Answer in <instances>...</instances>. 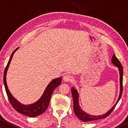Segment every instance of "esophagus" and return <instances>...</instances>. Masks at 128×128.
<instances>
[{"label":"esophagus","mask_w":128,"mask_h":128,"mask_svg":"<svg viewBox=\"0 0 128 128\" xmlns=\"http://www.w3.org/2000/svg\"><path fill=\"white\" fill-rule=\"evenodd\" d=\"M73 80V77L70 74H66L63 77V80L64 82H70Z\"/></svg>","instance_id":"esophagus-1"}]
</instances>
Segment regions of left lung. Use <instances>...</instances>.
<instances>
[{"instance_id":"obj_1","label":"left lung","mask_w":128,"mask_h":128,"mask_svg":"<svg viewBox=\"0 0 128 128\" xmlns=\"http://www.w3.org/2000/svg\"><path fill=\"white\" fill-rule=\"evenodd\" d=\"M112 63L114 64V66L118 68L119 70V73H120V94H119L118 98L117 100L116 103L113 107H112L109 111H108L107 113H106L102 115H92V114H88L86 113L85 111L81 109V107L79 105V95L78 92L77 90L75 88L73 87L71 88V92H72L73 100V109H74V112L78 118L80 120L84 121V122H88V121H92L94 120H97L101 118H104L106 117L109 116L110 114L113 111L114 108L115 107L117 103L120 100L121 95H122V78H123V68L122 65L121 64L120 62L118 60V58L116 57L114 54L112 56V60H111Z\"/></svg>"}]
</instances>
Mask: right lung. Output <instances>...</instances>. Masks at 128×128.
Masks as SVG:
<instances>
[{
    "instance_id": "add662e5",
    "label": "right lung",
    "mask_w": 128,
    "mask_h": 128,
    "mask_svg": "<svg viewBox=\"0 0 128 128\" xmlns=\"http://www.w3.org/2000/svg\"><path fill=\"white\" fill-rule=\"evenodd\" d=\"M18 49V47L16 50H14V51L12 52L7 66L6 67L5 70H4L3 76L4 86H5L6 91V92H7L10 102L16 111L18 112L19 113L25 114L26 116L29 117H36L43 113L47 110V108H48L50 100L51 97V95L52 94L54 90H55V88H56L58 86L60 85L62 79V77H59L58 78L54 79L48 84V86H47L46 88L45 89L44 92H43L42 96L40 97V98L34 103L29 105H24L21 104L20 102H19L18 100H16L12 96L11 93L10 92V90L8 88L7 81H6V75H7V72L8 70V67H9L13 56L14 55V53Z\"/></svg>"
}]
</instances>
